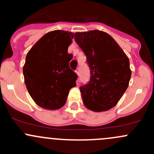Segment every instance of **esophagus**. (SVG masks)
Instances as JSON below:
<instances>
[{"label": "esophagus", "mask_w": 154, "mask_h": 154, "mask_svg": "<svg viewBox=\"0 0 154 154\" xmlns=\"http://www.w3.org/2000/svg\"><path fill=\"white\" fill-rule=\"evenodd\" d=\"M75 72L77 73V75H79V74H80V68H77V70H76L75 71Z\"/></svg>", "instance_id": "esophagus-1"}]
</instances>
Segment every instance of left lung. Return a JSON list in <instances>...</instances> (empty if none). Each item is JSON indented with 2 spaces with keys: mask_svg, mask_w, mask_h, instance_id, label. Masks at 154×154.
Listing matches in <instances>:
<instances>
[{
  "mask_svg": "<svg viewBox=\"0 0 154 154\" xmlns=\"http://www.w3.org/2000/svg\"><path fill=\"white\" fill-rule=\"evenodd\" d=\"M74 41L86 56L90 69L89 81L80 87L83 103L94 112L110 109L128 87L131 77L128 57L103 31L76 32Z\"/></svg>",
  "mask_w": 154,
  "mask_h": 154,
  "instance_id": "1",
  "label": "left lung"
}]
</instances>
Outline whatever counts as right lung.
<instances>
[{"label":"right lung","mask_w":154,"mask_h":154,"mask_svg":"<svg viewBox=\"0 0 154 154\" xmlns=\"http://www.w3.org/2000/svg\"><path fill=\"white\" fill-rule=\"evenodd\" d=\"M74 34L54 30L43 35L29 50L23 68L29 95L38 106L58 109L76 86L77 74L69 67L73 55L68 53Z\"/></svg>","instance_id":"add662e5"}]
</instances>
